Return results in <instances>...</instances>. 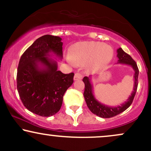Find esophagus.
Instances as JSON below:
<instances>
[{
    "label": "esophagus",
    "mask_w": 151,
    "mask_h": 151,
    "mask_svg": "<svg viewBox=\"0 0 151 151\" xmlns=\"http://www.w3.org/2000/svg\"><path fill=\"white\" fill-rule=\"evenodd\" d=\"M82 78V75L80 73H75L74 77V80H78V79H81Z\"/></svg>",
    "instance_id": "34e87169"
}]
</instances>
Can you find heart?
Returning a JSON list of instances; mask_svg holds the SVG:
<instances>
[{"label": "heart", "mask_w": 151, "mask_h": 151, "mask_svg": "<svg viewBox=\"0 0 151 151\" xmlns=\"http://www.w3.org/2000/svg\"><path fill=\"white\" fill-rule=\"evenodd\" d=\"M69 61L76 65L87 63L91 71H99L106 67L114 56L111 47L99 42H81L76 43L69 54Z\"/></svg>", "instance_id": "b5f03b06"}]
</instances>
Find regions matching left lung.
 I'll list each match as a JSON object with an SVG mask.
<instances>
[{
  "instance_id": "8db88e82",
  "label": "left lung",
  "mask_w": 151,
  "mask_h": 151,
  "mask_svg": "<svg viewBox=\"0 0 151 151\" xmlns=\"http://www.w3.org/2000/svg\"><path fill=\"white\" fill-rule=\"evenodd\" d=\"M118 64H124V65H130L134 70V85L133 90L131 93V96L126 100V101L120 106H109L100 103L96 99L93 94V86L91 83V77H84L83 78V81L84 83V96L85 99V101L89 110L98 116L104 118H111L122 113L123 111L126 110L132 104L133 99L136 95L137 87H138V68L137 67L136 62L133 60L132 58L126 53L121 48L117 50Z\"/></svg>"
}]
</instances>
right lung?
<instances>
[{"label": "right lung", "instance_id": "add662e5", "mask_svg": "<svg viewBox=\"0 0 151 151\" xmlns=\"http://www.w3.org/2000/svg\"><path fill=\"white\" fill-rule=\"evenodd\" d=\"M62 38L45 35L39 37L22 54L17 72V89L20 99L32 113L48 117L60 111L65 91L73 84V72L58 70L62 58Z\"/></svg>", "mask_w": 151, "mask_h": 151}]
</instances>
